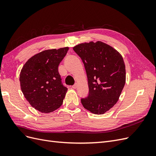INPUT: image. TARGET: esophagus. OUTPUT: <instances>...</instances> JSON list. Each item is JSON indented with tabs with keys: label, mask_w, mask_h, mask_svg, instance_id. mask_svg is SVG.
Segmentation results:
<instances>
[{
	"label": "esophagus",
	"mask_w": 156,
	"mask_h": 156,
	"mask_svg": "<svg viewBox=\"0 0 156 156\" xmlns=\"http://www.w3.org/2000/svg\"><path fill=\"white\" fill-rule=\"evenodd\" d=\"M77 84H73V85L72 87V88H73V89H75V88H77Z\"/></svg>",
	"instance_id": "1"
}]
</instances>
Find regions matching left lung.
Segmentation results:
<instances>
[{"label": "left lung", "instance_id": "1", "mask_svg": "<svg viewBox=\"0 0 156 156\" xmlns=\"http://www.w3.org/2000/svg\"><path fill=\"white\" fill-rule=\"evenodd\" d=\"M73 49L81 58L88 78V94L81 99L82 105L94 114H103L116 104L125 85L123 58L101 41L81 44Z\"/></svg>", "mask_w": 156, "mask_h": 156}]
</instances>
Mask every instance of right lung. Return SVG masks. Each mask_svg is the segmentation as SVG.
<instances>
[{"mask_svg": "<svg viewBox=\"0 0 156 156\" xmlns=\"http://www.w3.org/2000/svg\"><path fill=\"white\" fill-rule=\"evenodd\" d=\"M68 49L44 51L23 66L20 77L21 90L36 110L49 113L62 105L68 88L62 82L58 68Z\"/></svg>", "mask_w": 156, "mask_h": 156, "instance_id": "obj_1", "label": "right lung"}]
</instances>
